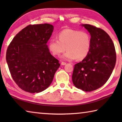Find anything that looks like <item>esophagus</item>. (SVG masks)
Here are the masks:
<instances>
[{
	"label": "esophagus",
	"mask_w": 122,
	"mask_h": 122,
	"mask_svg": "<svg viewBox=\"0 0 122 122\" xmlns=\"http://www.w3.org/2000/svg\"><path fill=\"white\" fill-rule=\"evenodd\" d=\"M61 65H63V66H64V65H66V62H61Z\"/></svg>",
	"instance_id": "obj_1"
}]
</instances>
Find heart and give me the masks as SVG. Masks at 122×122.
<instances>
[{"label": "heart", "instance_id": "b5f03b06", "mask_svg": "<svg viewBox=\"0 0 122 122\" xmlns=\"http://www.w3.org/2000/svg\"><path fill=\"white\" fill-rule=\"evenodd\" d=\"M59 40L53 38L49 42V49L55 56H59L67 51L62 59L66 60H82L89 52L91 40L89 34L85 32L65 29L59 33Z\"/></svg>", "mask_w": 122, "mask_h": 122}]
</instances>
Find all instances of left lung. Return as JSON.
I'll return each instance as SVG.
<instances>
[{
  "instance_id": "1",
  "label": "left lung",
  "mask_w": 122,
  "mask_h": 122,
  "mask_svg": "<svg viewBox=\"0 0 122 122\" xmlns=\"http://www.w3.org/2000/svg\"><path fill=\"white\" fill-rule=\"evenodd\" d=\"M91 35L87 56L74 66L72 81L76 88L92 92L101 88L111 76L116 61L114 44L107 33L89 24L82 25Z\"/></svg>"
}]
</instances>
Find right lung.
I'll use <instances>...</instances> for the list:
<instances>
[{"instance_id":"1","label":"right lung","mask_w":122,"mask_h":122,"mask_svg":"<svg viewBox=\"0 0 122 122\" xmlns=\"http://www.w3.org/2000/svg\"><path fill=\"white\" fill-rule=\"evenodd\" d=\"M53 31L49 24L30 25L8 46L6 59L13 80L22 90L38 93L50 86L60 64L47 45Z\"/></svg>"}]
</instances>
